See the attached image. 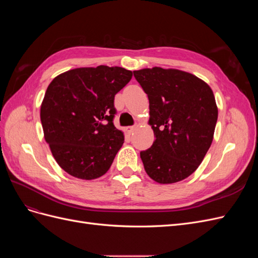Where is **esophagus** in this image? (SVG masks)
<instances>
[{
    "mask_svg": "<svg viewBox=\"0 0 258 258\" xmlns=\"http://www.w3.org/2000/svg\"><path fill=\"white\" fill-rule=\"evenodd\" d=\"M135 130V126H128V127H126V131L128 132V134L130 135V134H132V131Z\"/></svg>",
    "mask_w": 258,
    "mask_h": 258,
    "instance_id": "obj_1",
    "label": "esophagus"
}]
</instances>
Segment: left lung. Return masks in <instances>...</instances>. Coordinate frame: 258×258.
<instances>
[{"label":"left lung","instance_id":"1","mask_svg":"<svg viewBox=\"0 0 258 258\" xmlns=\"http://www.w3.org/2000/svg\"><path fill=\"white\" fill-rule=\"evenodd\" d=\"M134 75L150 101L155 142L140 153L146 173L160 184L189 176L213 140L217 106L209 85L174 69H143Z\"/></svg>","mask_w":258,"mask_h":258}]
</instances>
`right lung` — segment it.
Listing matches in <instances>:
<instances>
[{"label": "right lung", "mask_w": 258, "mask_h": 258, "mask_svg": "<svg viewBox=\"0 0 258 258\" xmlns=\"http://www.w3.org/2000/svg\"><path fill=\"white\" fill-rule=\"evenodd\" d=\"M132 72L119 67L80 68L49 84L41 106L46 142L58 165L82 179L102 176L123 144L114 126L115 95Z\"/></svg>", "instance_id": "right-lung-1"}]
</instances>
